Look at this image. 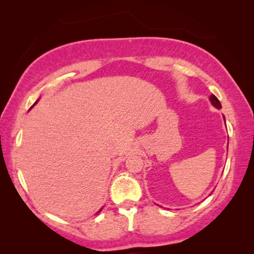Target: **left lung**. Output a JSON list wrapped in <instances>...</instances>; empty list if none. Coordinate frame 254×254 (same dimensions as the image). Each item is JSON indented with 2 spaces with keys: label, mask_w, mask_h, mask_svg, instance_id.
Listing matches in <instances>:
<instances>
[{
  "label": "left lung",
  "mask_w": 254,
  "mask_h": 254,
  "mask_svg": "<svg viewBox=\"0 0 254 254\" xmlns=\"http://www.w3.org/2000/svg\"><path fill=\"white\" fill-rule=\"evenodd\" d=\"M209 100H210V103L213 104V106L216 107V109L220 110L221 107H222V106H221V103H220V100H218V99L216 98V97H215L214 95H211V96L209 97ZM224 121H225V119H224Z\"/></svg>",
  "instance_id": "obj_1"
}]
</instances>
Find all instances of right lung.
Segmentation results:
<instances>
[{
  "label": "right lung",
  "mask_w": 254,
  "mask_h": 254,
  "mask_svg": "<svg viewBox=\"0 0 254 254\" xmlns=\"http://www.w3.org/2000/svg\"><path fill=\"white\" fill-rule=\"evenodd\" d=\"M37 102H38V100H37ZM37 102L33 104V106H34V105H36V104H37ZM33 106H32V107H33ZM32 107H31V109H32ZM102 209H103V208H102ZM102 209H99V211H98V213H100V211H102ZM98 213H97V214H98Z\"/></svg>",
  "instance_id": "obj_1"
}]
</instances>
